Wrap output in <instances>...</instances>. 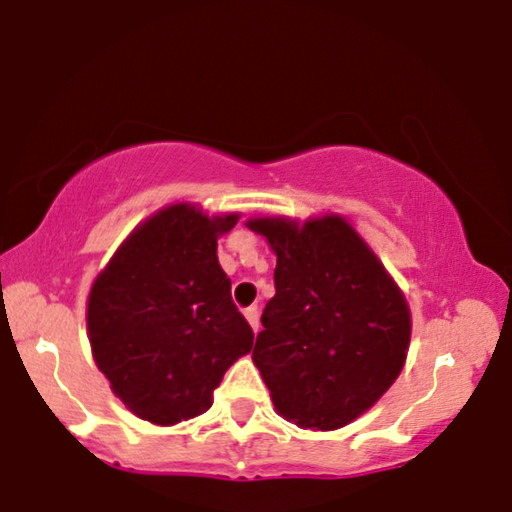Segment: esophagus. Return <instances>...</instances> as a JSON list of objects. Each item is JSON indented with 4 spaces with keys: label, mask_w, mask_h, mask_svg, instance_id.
I'll use <instances>...</instances> for the list:
<instances>
[{
    "label": "esophagus",
    "mask_w": 512,
    "mask_h": 512,
    "mask_svg": "<svg viewBox=\"0 0 512 512\" xmlns=\"http://www.w3.org/2000/svg\"><path fill=\"white\" fill-rule=\"evenodd\" d=\"M245 319H248V323L252 326V331H255V333L260 331V309H257L255 304L245 309Z\"/></svg>",
    "instance_id": "esophagus-1"
}]
</instances>
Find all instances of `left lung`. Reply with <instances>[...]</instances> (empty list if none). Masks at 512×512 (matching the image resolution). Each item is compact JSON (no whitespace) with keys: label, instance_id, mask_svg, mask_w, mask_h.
<instances>
[{"label":"left lung","instance_id":"left-lung-1","mask_svg":"<svg viewBox=\"0 0 512 512\" xmlns=\"http://www.w3.org/2000/svg\"><path fill=\"white\" fill-rule=\"evenodd\" d=\"M276 252L274 286L252 361L276 411L304 430H338L397 380L411 340L404 295L338 215L302 226L250 219Z\"/></svg>","mask_w":512,"mask_h":512}]
</instances>
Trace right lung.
I'll list each match as a JSON object with an SVG mask.
<instances>
[{
	"label": "right lung",
	"mask_w": 512,
	"mask_h": 512,
	"mask_svg": "<svg viewBox=\"0 0 512 512\" xmlns=\"http://www.w3.org/2000/svg\"><path fill=\"white\" fill-rule=\"evenodd\" d=\"M236 222L170 205L96 276L87 302L94 361L141 420L174 425L205 413L226 368L252 349L255 335L217 260V236Z\"/></svg>",
	"instance_id": "1"
}]
</instances>
